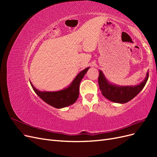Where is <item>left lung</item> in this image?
Segmentation results:
<instances>
[{
	"label": "left lung",
	"instance_id": "left-lung-1",
	"mask_svg": "<svg viewBox=\"0 0 157 157\" xmlns=\"http://www.w3.org/2000/svg\"><path fill=\"white\" fill-rule=\"evenodd\" d=\"M99 72L98 83L103 96L109 100L120 103H125L136 96L144 88L149 78V73H147L144 81L139 85L135 86H118L109 83L102 71H99Z\"/></svg>",
	"mask_w": 157,
	"mask_h": 157
}]
</instances>
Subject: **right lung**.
Masks as SVG:
<instances>
[{
    "instance_id": "1",
    "label": "right lung",
    "mask_w": 157,
    "mask_h": 157,
    "mask_svg": "<svg viewBox=\"0 0 157 157\" xmlns=\"http://www.w3.org/2000/svg\"><path fill=\"white\" fill-rule=\"evenodd\" d=\"M89 68L90 67H87L82 71L78 74L68 88L60 90V91L40 92L36 89L31 82L30 83L35 93L46 103L58 109L72 105L77 101L79 96L80 82Z\"/></svg>"
}]
</instances>
